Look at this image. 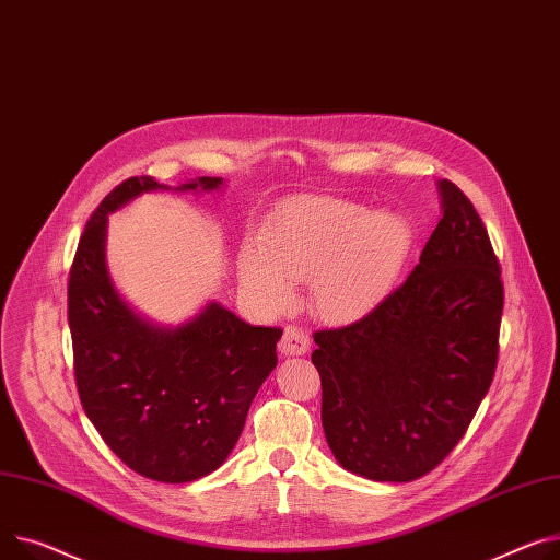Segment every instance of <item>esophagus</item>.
<instances>
[{
  "instance_id": "1",
  "label": "esophagus",
  "mask_w": 560,
  "mask_h": 560,
  "mask_svg": "<svg viewBox=\"0 0 560 560\" xmlns=\"http://www.w3.org/2000/svg\"><path fill=\"white\" fill-rule=\"evenodd\" d=\"M308 347H311L308 335L304 330H300V328H294V326L285 328L283 338L279 342L281 355H304L308 351Z\"/></svg>"
}]
</instances>
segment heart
I'll list each match as a JSON object with an SVG mask.
<instances>
[{"label": "heart", "mask_w": 560, "mask_h": 560, "mask_svg": "<svg viewBox=\"0 0 560 560\" xmlns=\"http://www.w3.org/2000/svg\"><path fill=\"white\" fill-rule=\"evenodd\" d=\"M415 234L407 218L358 202L300 198L277 207L258 228V247L238 254V279L275 313L308 279L313 311L328 322H353L383 304L402 275Z\"/></svg>", "instance_id": "obj_1"}]
</instances>
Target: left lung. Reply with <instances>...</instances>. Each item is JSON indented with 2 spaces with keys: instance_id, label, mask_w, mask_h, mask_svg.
Wrapping results in <instances>:
<instances>
[{
  "instance_id": "left-lung-1",
  "label": "left lung",
  "mask_w": 560,
  "mask_h": 560,
  "mask_svg": "<svg viewBox=\"0 0 560 560\" xmlns=\"http://www.w3.org/2000/svg\"><path fill=\"white\" fill-rule=\"evenodd\" d=\"M436 189L441 220L405 283L360 322L313 335L328 448L374 481L439 466L498 364L500 264L472 202L448 179Z\"/></svg>"
}]
</instances>
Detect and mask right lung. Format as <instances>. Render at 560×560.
Returning <instances> with one entry per match:
<instances>
[{"label": "right lung", "mask_w": 560, "mask_h": 560, "mask_svg": "<svg viewBox=\"0 0 560 560\" xmlns=\"http://www.w3.org/2000/svg\"><path fill=\"white\" fill-rule=\"evenodd\" d=\"M222 177L177 186L130 177L92 213L69 272L73 369L88 419L135 472L196 481L225 464L247 409L277 366L281 328L252 326L218 302L179 324L141 315L112 281L107 215L143 194H213Z\"/></svg>", "instance_id": "add662e5"}]
</instances>
